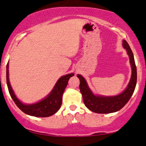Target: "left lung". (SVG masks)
<instances>
[{
    "mask_svg": "<svg viewBox=\"0 0 146 146\" xmlns=\"http://www.w3.org/2000/svg\"><path fill=\"white\" fill-rule=\"evenodd\" d=\"M123 46L126 49L132 67V76L126 89L121 94L113 97L96 96L89 89L86 80L82 75H78L80 79V90L82 93L84 103L91 111L97 113H110L121 109L129 101L135 91L137 84V67L132 51L125 40L123 41Z\"/></svg>",
    "mask_w": 146,
    "mask_h": 146,
    "instance_id": "left-lung-1",
    "label": "left lung"
}]
</instances>
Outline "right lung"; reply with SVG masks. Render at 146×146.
<instances>
[{
  "label": "right lung",
  "mask_w": 146,
  "mask_h": 146,
  "mask_svg": "<svg viewBox=\"0 0 146 146\" xmlns=\"http://www.w3.org/2000/svg\"><path fill=\"white\" fill-rule=\"evenodd\" d=\"M9 64H7V84L8 90H9V94L11 98L14 100L16 106L21 109L23 113L27 114V115H32L34 117H49L55 114L60 109L62 105V95L64 91L65 88L68 84V80L74 74L71 73L61 77L58 81L57 82L56 84L55 85L54 88L51 93L46 97V98L42 100V101L34 104H23L21 103L18 98L15 95L11 85H10L9 80Z\"/></svg>",
  "instance_id": "right-lung-1"
}]
</instances>
